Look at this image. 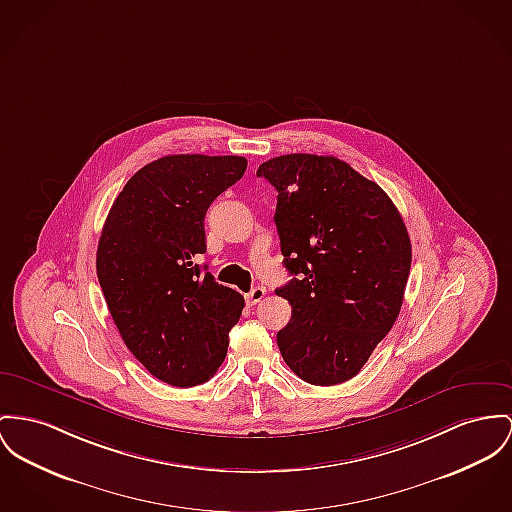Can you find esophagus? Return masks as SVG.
Segmentation results:
<instances>
[{
	"instance_id": "obj_1",
	"label": "esophagus",
	"mask_w": 512,
	"mask_h": 512,
	"mask_svg": "<svg viewBox=\"0 0 512 512\" xmlns=\"http://www.w3.org/2000/svg\"><path fill=\"white\" fill-rule=\"evenodd\" d=\"M264 297H266V289H264V287H254V289L246 295V301H248L250 305H256V303H260Z\"/></svg>"
}]
</instances>
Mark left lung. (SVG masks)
Instances as JSON below:
<instances>
[{"label":"left lung","mask_w":512,"mask_h":512,"mask_svg":"<svg viewBox=\"0 0 512 512\" xmlns=\"http://www.w3.org/2000/svg\"><path fill=\"white\" fill-rule=\"evenodd\" d=\"M277 190L283 266L275 293L291 320L277 332L289 369L308 384L357 375L394 326L411 268L406 223L388 194L345 161L293 153L256 172Z\"/></svg>","instance_id":"left-lung-1"}]
</instances>
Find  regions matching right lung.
<instances>
[{
  "label": "right lung",
  "instance_id": "add662e5",
  "mask_svg": "<svg viewBox=\"0 0 512 512\" xmlns=\"http://www.w3.org/2000/svg\"><path fill=\"white\" fill-rule=\"evenodd\" d=\"M246 171L237 155H167L128 180L104 221L97 275L137 361L171 386L204 384L227 355L244 299L196 256L213 200Z\"/></svg>",
  "mask_w": 512,
  "mask_h": 512
}]
</instances>
